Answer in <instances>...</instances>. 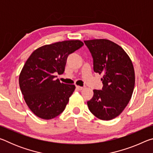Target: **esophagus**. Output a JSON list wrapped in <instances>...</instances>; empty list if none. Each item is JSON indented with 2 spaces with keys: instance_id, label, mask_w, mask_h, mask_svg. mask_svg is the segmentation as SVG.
<instances>
[{
  "instance_id": "esophagus-1",
  "label": "esophagus",
  "mask_w": 153,
  "mask_h": 153,
  "mask_svg": "<svg viewBox=\"0 0 153 153\" xmlns=\"http://www.w3.org/2000/svg\"><path fill=\"white\" fill-rule=\"evenodd\" d=\"M76 89L77 90H82V89H84V87H82V86H76Z\"/></svg>"
}]
</instances>
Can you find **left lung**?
Listing matches in <instances>:
<instances>
[{"label": "left lung", "mask_w": 153, "mask_h": 153, "mask_svg": "<svg viewBox=\"0 0 153 153\" xmlns=\"http://www.w3.org/2000/svg\"><path fill=\"white\" fill-rule=\"evenodd\" d=\"M93 59L94 71L102 74V90H94L87 102L93 115L102 120L120 115L133 94L135 73L132 62L123 49L106 39L85 40Z\"/></svg>", "instance_id": "obj_1"}]
</instances>
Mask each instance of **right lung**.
<instances>
[{
    "label": "right lung",
    "instance_id": "right-lung-1",
    "mask_svg": "<svg viewBox=\"0 0 153 153\" xmlns=\"http://www.w3.org/2000/svg\"><path fill=\"white\" fill-rule=\"evenodd\" d=\"M83 45L76 40L42 46L25 62L19 87L28 107L38 117L51 120L65 110L76 86L61 83L55 75L63 74L67 56Z\"/></svg>",
    "mask_w": 153,
    "mask_h": 153
}]
</instances>
